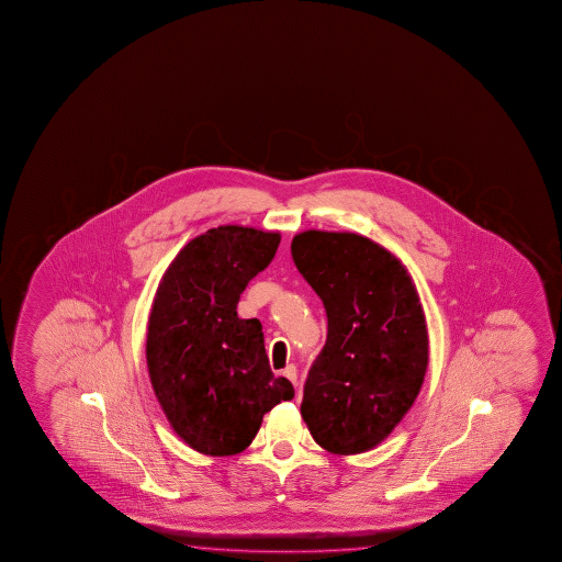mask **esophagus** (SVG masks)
<instances>
[{
  "mask_svg": "<svg viewBox=\"0 0 562 562\" xmlns=\"http://www.w3.org/2000/svg\"><path fill=\"white\" fill-rule=\"evenodd\" d=\"M281 375H285L286 380L291 381L295 387L299 385V380H296V366H293V363H289L285 370L281 371Z\"/></svg>",
  "mask_w": 562,
  "mask_h": 562,
  "instance_id": "34e87169",
  "label": "esophagus"
}]
</instances>
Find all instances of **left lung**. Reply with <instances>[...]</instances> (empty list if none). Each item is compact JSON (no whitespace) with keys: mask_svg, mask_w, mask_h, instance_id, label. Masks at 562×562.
I'll use <instances>...</instances> for the list:
<instances>
[{"mask_svg":"<svg viewBox=\"0 0 562 562\" xmlns=\"http://www.w3.org/2000/svg\"><path fill=\"white\" fill-rule=\"evenodd\" d=\"M291 254L328 318L301 415L324 450L360 454L390 437L425 380L428 334L417 289L397 257L360 234L306 229Z\"/></svg>","mask_w":562,"mask_h":562,"instance_id":"1","label":"left lung"}]
</instances>
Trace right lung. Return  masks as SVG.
<instances>
[{
	"instance_id": "obj_1",
	"label": "right lung",
	"mask_w": 562,
	"mask_h": 562,
	"mask_svg": "<svg viewBox=\"0 0 562 562\" xmlns=\"http://www.w3.org/2000/svg\"><path fill=\"white\" fill-rule=\"evenodd\" d=\"M279 232L218 226L172 259L147 324V368L172 430L209 457L251 445L267 411L295 397L269 368L261 323L239 318L249 281L276 257Z\"/></svg>"
}]
</instances>
